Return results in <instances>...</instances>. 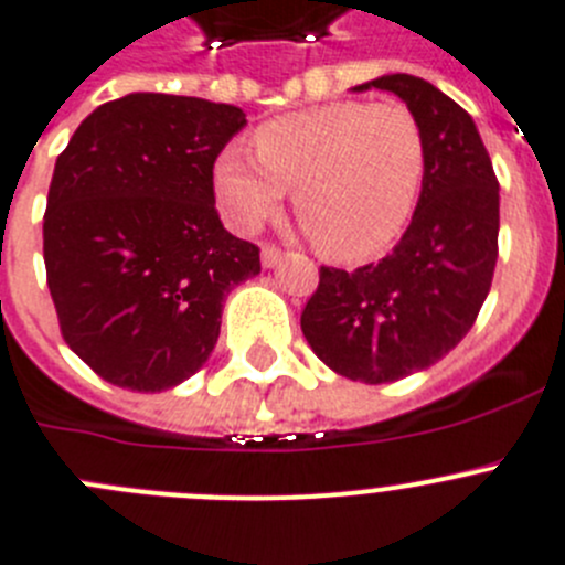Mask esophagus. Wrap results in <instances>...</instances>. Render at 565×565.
<instances>
[{"label":"esophagus","mask_w":565,"mask_h":565,"mask_svg":"<svg viewBox=\"0 0 565 565\" xmlns=\"http://www.w3.org/2000/svg\"><path fill=\"white\" fill-rule=\"evenodd\" d=\"M281 262V250L276 245H264L262 247V264L264 267H276Z\"/></svg>","instance_id":"34e87169"}]
</instances>
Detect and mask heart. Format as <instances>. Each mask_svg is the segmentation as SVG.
<instances>
[{"label": "heart", "mask_w": 565, "mask_h": 565, "mask_svg": "<svg viewBox=\"0 0 565 565\" xmlns=\"http://www.w3.org/2000/svg\"><path fill=\"white\" fill-rule=\"evenodd\" d=\"M256 157L231 146L213 162L220 211L236 231L273 220L292 188L295 213L320 253L363 262L399 238L422 194L428 143L399 100H338L267 120Z\"/></svg>", "instance_id": "1"}]
</instances>
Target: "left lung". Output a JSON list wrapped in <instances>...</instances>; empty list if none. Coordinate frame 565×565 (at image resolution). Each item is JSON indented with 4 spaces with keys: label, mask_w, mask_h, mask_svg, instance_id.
<instances>
[{
    "label": "left lung",
    "mask_w": 565,
    "mask_h": 565,
    "mask_svg": "<svg viewBox=\"0 0 565 565\" xmlns=\"http://www.w3.org/2000/svg\"><path fill=\"white\" fill-rule=\"evenodd\" d=\"M385 89L419 118L428 169L408 231L377 264L320 267L301 312L312 352L349 380H403L445 358L470 332L498 258V180L472 118L416 75L354 86Z\"/></svg>",
    "instance_id": "left-lung-1"
}]
</instances>
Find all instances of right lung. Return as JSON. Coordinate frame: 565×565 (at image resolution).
Returning a JSON list of instances; mask_svg holds the SVG:
<instances>
[{"instance_id": "add662e5", "label": "right lung", "mask_w": 565, "mask_h": 565, "mask_svg": "<svg viewBox=\"0 0 565 565\" xmlns=\"http://www.w3.org/2000/svg\"><path fill=\"white\" fill-rule=\"evenodd\" d=\"M245 124L231 104L131 93L55 160L47 287L67 345L106 383L154 394L196 374L227 292L262 273L258 247L213 207V162Z\"/></svg>"}]
</instances>
